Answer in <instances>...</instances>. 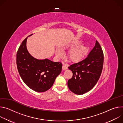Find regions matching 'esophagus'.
I'll return each instance as SVG.
<instances>
[{
	"label": "esophagus",
	"instance_id": "34e87169",
	"mask_svg": "<svg viewBox=\"0 0 123 123\" xmlns=\"http://www.w3.org/2000/svg\"><path fill=\"white\" fill-rule=\"evenodd\" d=\"M62 69H63V70H66V69H67V66H66V65H62Z\"/></svg>",
	"mask_w": 123,
	"mask_h": 123
}]
</instances>
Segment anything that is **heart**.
Wrapping results in <instances>:
<instances>
[{
	"label": "heart",
	"instance_id": "heart-1",
	"mask_svg": "<svg viewBox=\"0 0 123 123\" xmlns=\"http://www.w3.org/2000/svg\"><path fill=\"white\" fill-rule=\"evenodd\" d=\"M81 42H77L67 44L62 48L63 51L71 50L67 55V59L70 62L76 63L83 60L88 54L89 48L86 45L81 44ZM56 55L58 57H62L63 53L60 49L56 50Z\"/></svg>",
	"mask_w": 123,
	"mask_h": 123
}]
</instances>
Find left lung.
<instances>
[{
  "instance_id": "8db88e82",
  "label": "left lung",
  "mask_w": 123,
  "mask_h": 123,
  "mask_svg": "<svg viewBox=\"0 0 123 123\" xmlns=\"http://www.w3.org/2000/svg\"><path fill=\"white\" fill-rule=\"evenodd\" d=\"M103 63V52L96 40L86 59L68 67L73 73L72 78L67 83L70 91L77 95H82L91 90L100 77Z\"/></svg>"
}]
</instances>
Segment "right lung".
<instances>
[{
	"instance_id": "1",
	"label": "right lung",
	"mask_w": 123,
	"mask_h": 123,
	"mask_svg": "<svg viewBox=\"0 0 123 123\" xmlns=\"http://www.w3.org/2000/svg\"><path fill=\"white\" fill-rule=\"evenodd\" d=\"M28 37L23 41L17 52L18 70L24 83L30 88L43 92L52 86L56 77L61 73L62 64L32 57L26 47Z\"/></svg>"
}]
</instances>
